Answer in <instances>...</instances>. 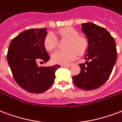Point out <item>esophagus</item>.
<instances>
[{"instance_id": "esophagus-1", "label": "esophagus", "mask_w": 122, "mask_h": 122, "mask_svg": "<svg viewBox=\"0 0 122 122\" xmlns=\"http://www.w3.org/2000/svg\"><path fill=\"white\" fill-rule=\"evenodd\" d=\"M71 65H61L62 67H70Z\"/></svg>"}]
</instances>
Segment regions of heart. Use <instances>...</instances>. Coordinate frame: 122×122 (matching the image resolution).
<instances>
[{
	"label": "heart",
	"instance_id": "heart-1",
	"mask_svg": "<svg viewBox=\"0 0 122 122\" xmlns=\"http://www.w3.org/2000/svg\"><path fill=\"white\" fill-rule=\"evenodd\" d=\"M55 34L63 38L69 40L67 44L68 51H57L51 57L54 63L66 65L73 61L79 55L83 54L88 48V41L85 38L79 36V32L75 29L70 27H63L55 32ZM57 39L54 34L49 33L45 38L44 46L47 51H52L57 45Z\"/></svg>",
	"mask_w": 122,
	"mask_h": 122
}]
</instances>
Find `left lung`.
Wrapping results in <instances>:
<instances>
[{
	"label": "left lung",
	"instance_id": "left-lung-1",
	"mask_svg": "<svg viewBox=\"0 0 122 122\" xmlns=\"http://www.w3.org/2000/svg\"><path fill=\"white\" fill-rule=\"evenodd\" d=\"M88 40L85 63L80 64L81 73L72 77L73 83L86 91L102 86L108 80L117 58L116 43L104 28L93 23L82 24Z\"/></svg>",
	"mask_w": 122,
	"mask_h": 122
}]
</instances>
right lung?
Returning <instances> with one entry per match:
<instances>
[{
  "instance_id": "add662e5",
  "label": "right lung",
  "mask_w": 122,
  "mask_h": 122,
  "mask_svg": "<svg viewBox=\"0 0 122 122\" xmlns=\"http://www.w3.org/2000/svg\"><path fill=\"white\" fill-rule=\"evenodd\" d=\"M46 28L24 30L11 40L7 59L14 79L19 86L29 93H43L52 86L55 72L60 65L39 67L38 63L50 59L44 46Z\"/></svg>"
}]
</instances>
